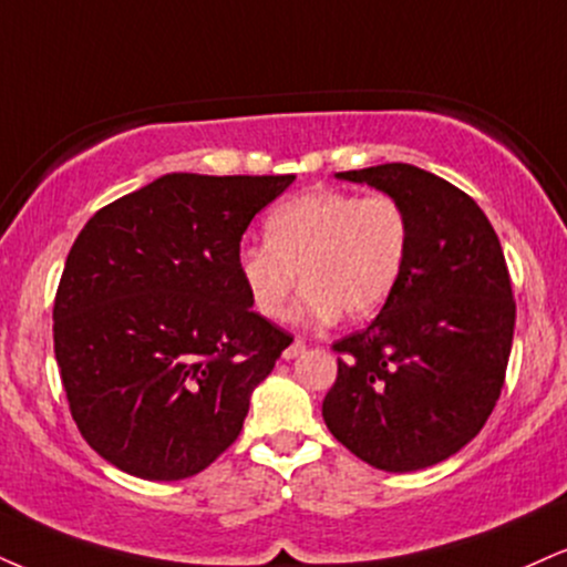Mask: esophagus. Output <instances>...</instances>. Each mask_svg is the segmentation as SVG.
Wrapping results in <instances>:
<instances>
[{
  "label": "esophagus",
  "mask_w": 567,
  "mask_h": 567,
  "mask_svg": "<svg viewBox=\"0 0 567 567\" xmlns=\"http://www.w3.org/2000/svg\"><path fill=\"white\" fill-rule=\"evenodd\" d=\"M306 351V343H303V340L301 338H296V340H292V343L288 346V349H285L282 351V359H296L298 357V353H303Z\"/></svg>",
  "instance_id": "obj_1"
}]
</instances>
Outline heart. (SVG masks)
Masks as SVG:
<instances>
[{"label":"heart","mask_w":567,"mask_h":567,"mask_svg":"<svg viewBox=\"0 0 567 567\" xmlns=\"http://www.w3.org/2000/svg\"><path fill=\"white\" fill-rule=\"evenodd\" d=\"M264 237L237 250V275L258 313L282 319L301 271V317L330 322L340 311L353 322L393 296L412 245V218L388 193L313 189L271 208Z\"/></svg>","instance_id":"b5f03b06"}]
</instances>
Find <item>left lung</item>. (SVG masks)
<instances>
[{
    "mask_svg": "<svg viewBox=\"0 0 567 567\" xmlns=\"http://www.w3.org/2000/svg\"><path fill=\"white\" fill-rule=\"evenodd\" d=\"M338 176L399 197L412 245L383 311L332 343L338 378L322 417L385 473L439 465L481 433L507 374L515 298L499 237L473 197L417 166Z\"/></svg>",
    "mask_w": 567,
    "mask_h": 567,
    "instance_id": "left-lung-1",
    "label": "left lung"
}]
</instances>
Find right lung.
<instances>
[{
	"label": "right lung",
	"mask_w": 567,
	"mask_h": 567,
	"mask_svg": "<svg viewBox=\"0 0 567 567\" xmlns=\"http://www.w3.org/2000/svg\"><path fill=\"white\" fill-rule=\"evenodd\" d=\"M296 176L166 174L100 208L65 258L54 359L79 433L145 481L206 470L292 343L250 309L237 250Z\"/></svg>",
	"instance_id": "add662e5"
}]
</instances>
